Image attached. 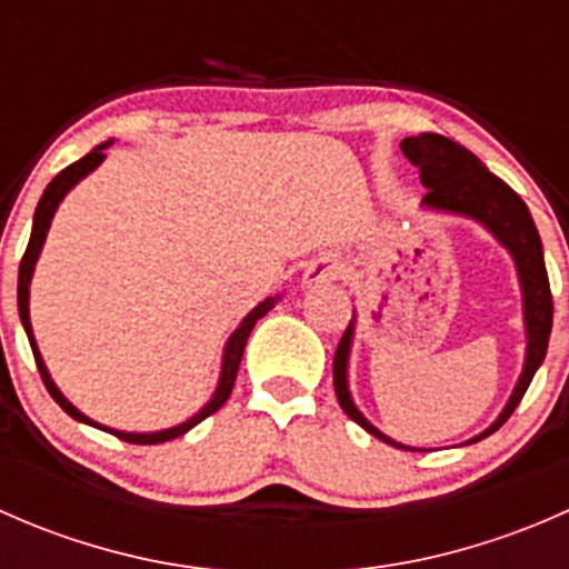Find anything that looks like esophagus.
I'll return each instance as SVG.
<instances>
[{"label": "esophagus", "instance_id": "1", "mask_svg": "<svg viewBox=\"0 0 569 569\" xmlns=\"http://www.w3.org/2000/svg\"><path fill=\"white\" fill-rule=\"evenodd\" d=\"M338 274H341V267H338L332 258H319V261H313L311 267H308L306 283L319 286V283H327V280H336Z\"/></svg>", "mask_w": 569, "mask_h": 569}]
</instances>
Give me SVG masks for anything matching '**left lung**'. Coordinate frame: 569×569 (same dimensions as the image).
<instances>
[{
	"mask_svg": "<svg viewBox=\"0 0 569 569\" xmlns=\"http://www.w3.org/2000/svg\"><path fill=\"white\" fill-rule=\"evenodd\" d=\"M401 151L410 159L412 164L421 173V183L427 187L423 194V206H432V209H446L455 211V214H465L479 220L481 226L490 228L496 233L498 242L512 252L515 263H518L520 286H523V313H526V332H529V349H526V366L523 375H520L518 388H515L512 399L503 407V412L498 416V421L490 429L473 438L476 440L487 438L496 429H501L507 423V418L512 416L515 407L520 405L523 393L529 391L533 375L542 366L545 352H548L550 341V327H553V295H550L548 283V269H545L542 258V242H539L537 226H533L529 206L523 203L518 192H515L509 183H503L501 178L492 176L490 170L481 164L479 157L462 148L460 142L449 140L443 134H418L401 140ZM349 343H352V321H349L347 332L341 336L336 349V360H332V382H336V396L338 405L343 407L349 418L355 423L371 432L375 438L386 440L388 446L396 449L416 451L410 446H401L396 440L382 435L380 429L371 427L363 416H360L358 407L352 405V396L347 388V360H349Z\"/></svg>",
	"mask_w": 569,
	"mask_h": 569,
	"instance_id": "obj_1",
	"label": "left lung"
}]
</instances>
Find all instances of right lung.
I'll use <instances>...</instances> for the list:
<instances>
[{
    "instance_id": "obj_1",
    "label": "right lung",
    "mask_w": 569,
    "mask_h": 569,
    "mask_svg": "<svg viewBox=\"0 0 569 569\" xmlns=\"http://www.w3.org/2000/svg\"><path fill=\"white\" fill-rule=\"evenodd\" d=\"M107 146H109V142H104V146H99V148H93V151H90L88 157L79 159V162L68 164V168L60 170V173L51 178L49 187L43 189V198H40V203H38V209H36V220H32L30 244H27L24 258H21V263H19V317H21V325H24V330H27V338H30L32 355H36V363H38L40 377H43L46 391L51 393V399H54L57 405H60L62 410L68 412V416L77 418V421H82V423H90V427H96V429H104V432H112L114 438L126 440V443L157 446V443H164V440L178 438V435L189 432V429H192L194 423H200V421H203V418H209L211 412H217L222 405H226L228 396H231V391H233V382H237V371H239V363H242L244 343H248L250 330H252V327H256L258 319L267 317V313L272 311L274 302H278V297H267V300H263L258 308H252L248 317H244L242 325H239L237 330H233V336L228 338V343H226V355H222L220 386H217V391H214V396H211L209 405H206L200 412H194V416L189 418V421L178 423V427H173V429H164V432L134 435V432H118V429H107V427H101V423L90 421L88 416H82V412H79L77 407H73L71 401L66 399V396L57 391V386H54V382H51L49 371H46L43 358H40V352H38V343H36V338H32V325H30V280H32V269H36V261H38V256H40V248H43L46 233H49L51 217H54L57 206H60V200L66 198V192L73 187V183L82 181V178L88 176L90 170H96L101 162H104V148Z\"/></svg>"
}]
</instances>
